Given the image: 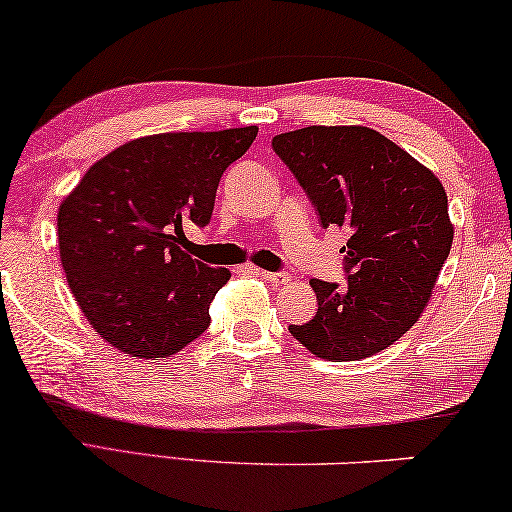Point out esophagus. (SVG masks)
<instances>
[{
    "instance_id": "1",
    "label": "esophagus",
    "mask_w": 512,
    "mask_h": 512,
    "mask_svg": "<svg viewBox=\"0 0 512 512\" xmlns=\"http://www.w3.org/2000/svg\"><path fill=\"white\" fill-rule=\"evenodd\" d=\"M257 276L269 282H276V285H282V282L289 280L287 273H273V271H257Z\"/></svg>"
}]
</instances>
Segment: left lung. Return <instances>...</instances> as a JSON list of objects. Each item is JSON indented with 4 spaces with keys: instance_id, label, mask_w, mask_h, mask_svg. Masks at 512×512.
<instances>
[{
    "instance_id": "left-lung-1",
    "label": "left lung",
    "mask_w": 512,
    "mask_h": 512,
    "mask_svg": "<svg viewBox=\"0 0 512 512\" xmlns=\"http://www.w3.org/2000/svg\"><path fill=\"white\" fill-rule=\"evenodd\" d=\"M322 227L347 230V285L312 278L317 315L289 333L326 361H361L418 322L453 246L432 170L368 126H308L273 137Z\"/></svg>"
}]
</instances>
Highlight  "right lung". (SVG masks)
Here are the masks:
<instances>
[{
    "mask_svg": "<svg viewBox=\"0 0 512 512\" xmlns=\"http://www.w3.org/2000/svg\"><path fill=\"white\" fill-rule=\"evenodd\" d=\"M257 126L158 133L121 144L87 170L57 216L59 257L87 322L128 356L167 358L209 329L230 280L186 253L211 220L223 172Z\"/></svg>",
    "mask_w": 512,
    "mask_h": 512,
    "instance_id": "add662e5",
    "label": "right lung"
}]
</instances>
